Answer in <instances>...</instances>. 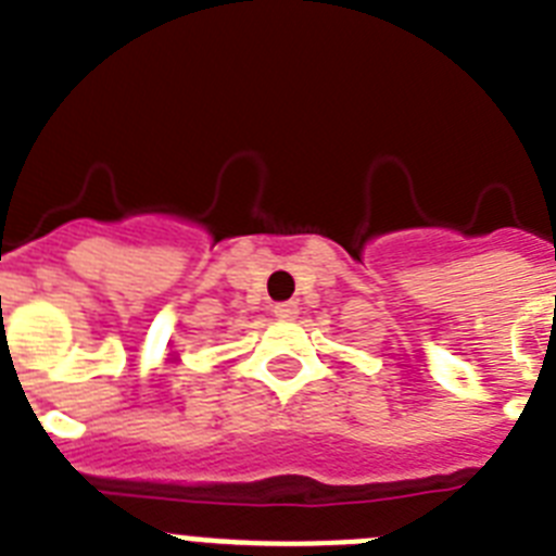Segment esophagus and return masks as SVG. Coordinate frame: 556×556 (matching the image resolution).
<instances>
[{"mask_svg":"<svg viewBox=\"0 0 556 556\" xmlns=\"http://www.w3.org/2000/svg\"><path fill=\"white\" fill-rule=\"evenodd\" d=\"M298 312H301V308H298V303L294 301L275 303L273 306V314L278 317V320H294V317H298Z\"/></svg>","mask_w":556,"mask_h":556,"instance_id":"obj_1","label":"esophagus"}]
</instances>
